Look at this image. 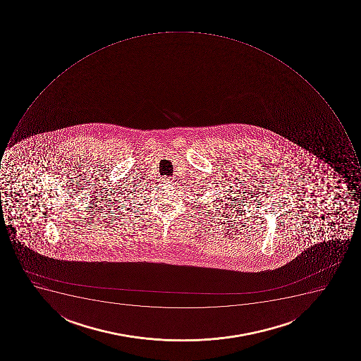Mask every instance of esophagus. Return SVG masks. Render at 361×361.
I'll use <instances>...</instances> for the list:
<instances>
[{
    "mask_svg": "<svg viewBox=\"0 0 361 361\" xmlns=\"http://www.w3.org/2000/svg\"><path fill=\"white\" fill-rule=\"evenodd\" d=\"M162 182L165 183V184L169 185L171 183V179L169 178H165Z\"/></svg>",
    "mask_w": 361,
    "mask_h": 361,
    "instance_id": "obj_1",
    "label": "esophagus"
}]
</instances>
